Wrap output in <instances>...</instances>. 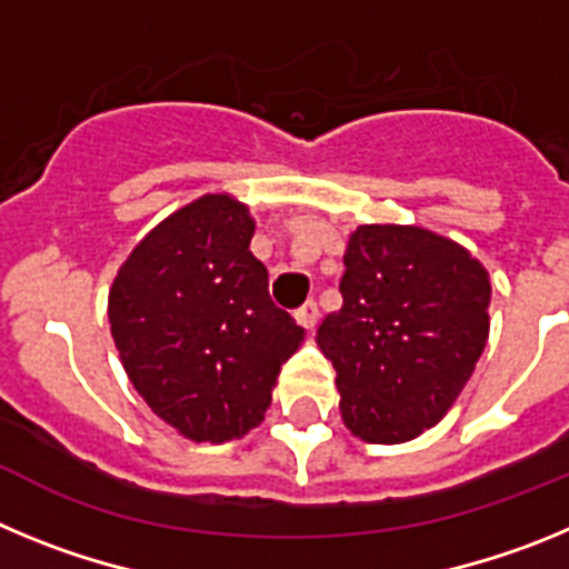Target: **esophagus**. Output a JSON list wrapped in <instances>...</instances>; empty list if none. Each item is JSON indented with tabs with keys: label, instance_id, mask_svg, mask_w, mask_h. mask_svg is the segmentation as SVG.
I'll return each instance as SVG.
<instances>
[{
	"label": "esophagus",
	"instance_id": "esophagus-1",
	"mask_svg": "<svg viewBox=\"0 0 569 569\" xmlns=\"http://www.w3.org/2000/svg\"><path fill=\"white\" fill-rule=\"evenodd\" d=\"M293 319L299 321L305 330H313L316 321H319V308H316V301H305V305L293 313Z\"/></svg>",
	"mask_w": 569,
	"mask_h": 569
}]
</instances>
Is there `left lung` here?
<instances>
[{
  "instance_id": "left-lung-1",
  "label": "left lung",
  "mask_w": 569,
  "mask_h": 569,
  "mask_svg": "<svg viewBox=\"0 0 569 569\" xmlns=\"http://www.w3.org/2000/svg\"><path fill=\"white\" fill-rule=\"evenodd\" d=\"M341 308L316 341L336 367L347 430L401 445L439 425L490 333V273L459 241L416 224L350 233Z\"/></svg>"
}]
</instances>
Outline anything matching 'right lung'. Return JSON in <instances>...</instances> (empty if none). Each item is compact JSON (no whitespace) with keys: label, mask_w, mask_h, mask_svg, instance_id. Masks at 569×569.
I'll return each instance as SVG.
<instances>
[{"label":"right lung","mask_w":569,"mask_h":569,"mask_svg":"<svg viewBox=\"0 0 569 569\" xmlns=\"http://www.w3.org/2000/svg\"><path fill=\"white\" fill-rule=\"evenodd\" d=\"M256 222L230 193H204L144 236L108 296L110 336L136 393L190 441L261 425L305 330L268 293L250 253Z\"/></svg>","instance_id":"right-lung-1"}]
</instances>
